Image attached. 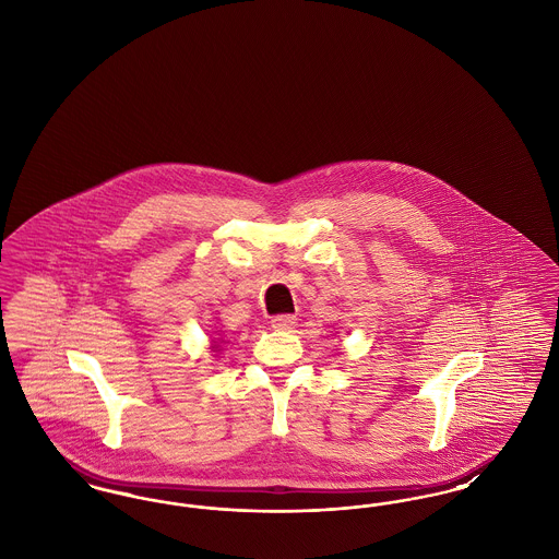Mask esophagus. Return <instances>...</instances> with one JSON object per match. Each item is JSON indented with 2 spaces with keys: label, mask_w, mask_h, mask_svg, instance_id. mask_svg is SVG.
<instances>
[{
  "label": "esophagus",
  "mask_w": 559,
  "mask_h": 559,
  "mask_svg": "<svg viewBox=\"0 0 559 559\" xmlns=\"http://www.w3.org/2000/svg\"><path fill=\"white\" fill-rule=\"evenodd\" d=\"M295 317L293 314H276V317H272V326L276 329V331H292L293 326H295Z\"/></svg>",
  "instance_id": "esophagus-1"
}]
</instances>
